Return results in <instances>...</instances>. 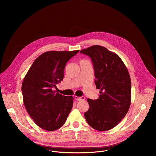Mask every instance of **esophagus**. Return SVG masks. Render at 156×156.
<instances>
[{
	"label": "esophagus",
	"mask_w": 156,
	"mask_h": 156,
	"mask_svg": "<svg viewBox=\"0 0 156 156\" xmlns=\"http://www.w3.org/2000/svg\"><path fill=\"white\" fill-rule=\"evenodd\" d=\"M75 99L76 101H81V100H84V99H85V98H84V96L78 97V96H75Z\"/></svg>",
	"instance_id": "1"
}]
</instances>
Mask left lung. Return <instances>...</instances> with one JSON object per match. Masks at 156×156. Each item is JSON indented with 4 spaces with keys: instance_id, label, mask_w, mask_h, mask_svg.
I'll return each instance as SVG.
<instances>
[{
    "instance_id": "left-lung-1",
    "label": "left lung",
    "mask_w": 156,
    "mask_h": 156,
    "mask_svg": "<svg viewBox=\"0 0 156 156\" xmlns=\"http://www.w3.org/2000/svg\"><path fill=\"white\" fill-rule=\"evenodd\" d=\"M80 52L91 57L95 84L100 90L98 99H87L89 109L84 117L94 129L109 130L121 122L129 110L131 99L129 74L120 57L103 46H93Z\"/></svg>"
}]
</instances>
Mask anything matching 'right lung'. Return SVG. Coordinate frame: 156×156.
<instances>
[{
	"label": "right lung",
	"instance_id": "right-lung-1",
	"mask_svg": "<svg viewBox=\"0 0 156 156\" xmlns=\"http://www.w3.org/2000/svg\"><path fill=\"white\" fill-rule=\"evenodd\" d=\"M79 50L48 51L33 62L21 86L23 102L28 114L40 128L54 131L65 123L73 107V96L53 90L63 78L65 65Z\"/></svg>",
	"mask_w": 156,
	"mask_h": 156
}]
</instances>
